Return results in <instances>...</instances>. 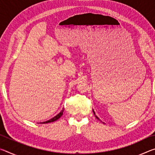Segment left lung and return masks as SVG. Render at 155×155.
<instances>
[{
    "label": "left lung",
    "mask_w": 155,
    "mask_h": 155,
    "mask_svg": "<svg viewBox=\"0 0 155 155\" xmlns=\"http://www.w3.org/2000/svg\"><path fill=\"white\" fill-rule=\"evenodd\" d=\"M93 113H94V115H95V116H96V118H97V119H98V120H100V119H99V117H97V116H96V114H95V112H94V110H93Z\"/></svg>",
    "instance_id": "1"
}]
</instances>
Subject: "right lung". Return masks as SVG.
Returning a JSON list of instances; mask_svg holds the SVG:
<instances>
[{"label":"right lung","mask_w":155,"mask_h":155,"mask_svg":"<svg viewBox=\"0 0 155 155\" xmlns=\"http://www.w3.org/2000/svg\"><path fill=\"white\" fill-rule=\"evenodd\" d=\"M64 109H63L61 111H60L58 114H57V115H55V116H54V117H52V118H51V119H50L49 120H47V121H46V122H41V124H46V123H50V122H54V121H56V120H58L59 118H60V117H61V115H63V113H64Z\"/></svg>","instance_id":"right-lung-1"}]
</instances>
